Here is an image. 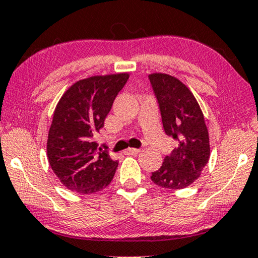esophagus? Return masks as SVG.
<instances>
[{
  "instance_id": "1",
  "label": "esophagus",
  "mask_w": 258,
  "mask_h": 258,
  "mask_svg": "<svg viewBox=\"0 0 258 258\" xmlns=\"http://www.w3.org/2000/svg\"><path fill=\"white\" fill-rule=\"evenodd\" d=\"M140 152H141V150L140 149H135V148H128L124 152V154L125 155H137V154H139Z\"/></svg>"
}]
</instances>
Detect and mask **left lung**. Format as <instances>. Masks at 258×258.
I'll use <instances>...</instances> for the list:
<instances>
[{
  "label": "left lung",
  "mask_w": 258,
  "mask_h": 258,
  "mask_svg": "<svg viewBox=\"0 0 258 258\" xmlns=\"http://www.w3.org/2000/svg\"><path fill=\"white\" fill-rule=\"evenodd\" d=\"M158 98L165 133L178 141L162 166L152 173V181L168 189L192 185L210 159V137L198 100L181 80L167 73L149 75Z\"/></svg>",
  "instance_id": "1"
}]
</instances>
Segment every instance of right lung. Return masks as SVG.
Here are the masks:
<instances>
[{"label": "right lung", "instance_id": "1", "mask_svg": "<svg viewBox=\"0 0 258 258\" xmlns=\"http://www.w3.org/2000/svg\"><path fill=\"white\" fill-rule=\"evenodd\" d=\"M128 72L92 76L63 92L48 130L47 158L60 182L70 190L91 195L111 182L118 162L93 141L104 125Z\"/></svg>", "mask_w": 258, "mask_h": 258}]
</instances>
